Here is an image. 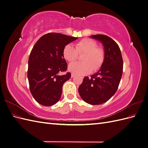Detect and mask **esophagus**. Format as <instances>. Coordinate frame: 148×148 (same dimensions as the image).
<instances>
[{
    "label": "esophagus",
    "mask_w": 148,
    "mask_h": 148,
    "mask_svg": "<svg viewBox=\"0 0 148 148\" xmlns=\"http://www.w3.org/2000/svg\"><path fill=\"white\" fill-rule=\"evenodd\" d=\"M75 75H75V74H74V73H71V78H74V77H75Z\"/></svg>",
    "instance_id": "34e87169"
}]
</instances>
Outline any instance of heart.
Here are the masks:
<instances>
[{
  "instance_id": "b5f03b06",
  "label": "heart",
  "mask_w": 148,
  "mask_h": 148,
  "mask_svg": "<svg viewBox=\"0 0 148 148\" xmlns=\"http://www.w3.org/2000/svg\"><path fill=\"white\" fill-rule=\"evenodd\" d=\"M97 43L89 38L82 39L76 44L75 47L71 44H66L64 47L63 56L68 62L75 61L78 53H84L82 57L83 62H73L68 66L70 72L75 75H84L99 70L105 59L104 49L97 47Z\"/></svg>"
}]
</instances>
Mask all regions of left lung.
Instances as JSON below:
<instances>
[{
    "label": "left lung",
    "instance_id": "obj_1",
    "mask_svg": "<svg viewBox=\"0 0 148 148\" xmlns=\"http://www.w3.org/2000/svg\"><path fill=\"white\" fill-rule=\"evenodd\" d=\"M104 46L105 59L99 70L89 78L85 77L78 92L84 101L91 105L107 102L117 91L123 73L120 49L112 39L103 34L91 36Z\"/></svg>",
    "mask_w": 148,
    "mask_h": 148
}]
</instances>
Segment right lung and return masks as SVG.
Masks as SVG:
<instances>
[{
	"label": "right lung",
	"instance_id": "1",
	"mask_svg": "<svg viewBox=\"0 0 148 148\" xmlns=\"http://www.w3.org/2000/svg\"><path fill=\"white\" fill-rule=\"evenodd\" d=\"M77 38L51 33L34 44L28 60V78L31 95L39 104L51 106L60 99L63 84L71 77L70 73L60 75L67 69L62 52L66 44Z\"/></svg>",
	"mask_w": 148,
	"mask_h": 148
}]
</instances>
